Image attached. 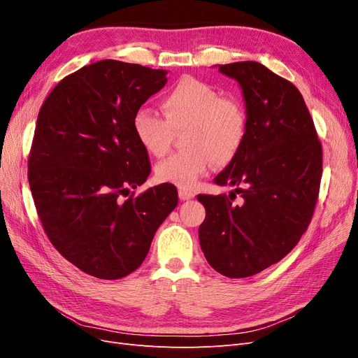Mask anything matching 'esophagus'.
Returning <instances> with one entry per match:
<instances>
[{
	"label": "esophagus",
	"instance_id": "esophagus-1",
	"mask_svg": "<svg viewBox=\"0 0 358 358\" xmlns=\"http://www.w3.org/2000/svg\"><path fill=\"white\" fill-rule=\"evenodd\" d=\"M194 196H196V194H194L192 191H188V189H179V199L180 200H191V199H194Z\"/></svg>",
	"mask_w": 358,
	"mask_h": 358
}]
</instances>
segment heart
<instances>
[{
    "mask_svg": "<svg viewBox=\"0 0 358 358\" xmlns=\"http://www.w3.org/2000/svg\"><path fill=\"white\" fill-rule=\"evenodd\" d=\"M161 106L164 117L148 107L136 112L133 127L140 145L159 158L169 152L173 133L185 128L182 145L187 149L159 162L155 170L158 180L191 189L212 161L225 166L239 154L248 117L234 96H221L212 85L183 78L164 95Z\"/></svg>",
    "mask_w": 358,
    "mask_h": 358,
    "instance_id": "obj_1",
    "label": "heart"
}]
</instances>
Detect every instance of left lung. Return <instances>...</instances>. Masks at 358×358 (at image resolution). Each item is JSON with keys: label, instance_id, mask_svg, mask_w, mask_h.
I'll return each mask as SVG.
<instances>
[{"label": "left lung", "instance_id": "obj_1", "mask_svg": "<svg viewBox=\"0 0 358 358\" xmlns=\"http://www.w3.org/2000/svg\"><path fill=\"white\" fill-rule=\"evenodd\" d=\"M218 69L241 86L248 128L239 154L213 179L234 189L229 197H197L206 209L199 239L216 272L248 278L282 259L306 231L318 199L322 149L291 82L255 61Z\"/></svg>", "mask_w": 358, "mask_h": 358}]
</instances>
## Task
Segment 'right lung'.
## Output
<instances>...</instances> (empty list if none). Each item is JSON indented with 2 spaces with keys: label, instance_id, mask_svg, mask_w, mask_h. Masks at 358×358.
<instances>
[{
  "label": "right lung",
  "instance_id": "1",
  "mask_svg": "<svg viewBox=\"0 0 358 358\" xmlns=\"http://www.w3.org/2000/svg\"><path fill=\"white\" fill-rule=\"evenodd\" d=\"M167 70L103 59L64 78L38 112L28 180L49 241L82 272L121 279L143 263L178 206L170 183L128 196L150 164L133 119Z\"/></svg>",
  "mask_w": 358,
  "mask_h": 358
}]
</instances>
